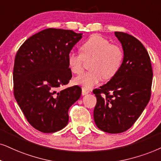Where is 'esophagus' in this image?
<instances>
[{
	"label": "esophagus",
	"instance_id": "obj_1",
	"mask_svg": "<svg viewBox=\"0 0 161 161\" xmlns=\"http://www.w3.org/2000/svg\"><path fill=\"white\" fill-rule=\"evenodd\" d=\"M88 93H89V92H88V91H87L85 90V89H82V96L87 95Z\"/></svg>",
	"mask_w": 161,
	"mask_h": 161
}]
</instances>
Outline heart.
<instances>
[{
    "mask_svg": "<svg viewBox=\"0 0 161 161\" xmlns=\"http://www.w3.org/2000/svg\"><path fill=\"white\" fill-rule=\"evenodd\" d=\"M123 59V52L120 47L111 44L106 38L100 36H93L81 47V53L70 51L68 63L70 70L80 74L84 70L85 61L92 60L91 72L82 74L74 79L75 84L85 90H89L98 85L103 78H112L120 68Z\"/></svg>",
    "mask_w": 161,
    "mask_h": 161,
    "instance_id": "1",
    "label": "heart"
}]
</instances>
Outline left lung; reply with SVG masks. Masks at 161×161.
I'll return each instance as SVG.
<instances>
[{"instance_id": "8db88e82", "label": "left lung", "mask_w": 161, "mask_h": 161, "mask_svg": "<svg viewBox=\"0 0 161 161\" xmlns=\"http://www.w3.org/2000/svg\"><path fill=\"white\" fill-rule=\"evenodd\" d=\"M114 34L123 47V63L115 76L93 93L96 125L111 134L122 133L134 125L149 102L153 77L150 57L141 42L125 32Z\"/></svg>"}]
</instances>
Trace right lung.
I'll use <instances>...</instances> for the list:
<instances>
[{
  "label": "right lung",
  "instance_id": "right-lung-1",
  "mask_svg": "<svg viewBox=\"0 0 161 161\" xmlns=\"http://www.w3.org/2000/svg\"><path fill=\"white\" fill-rule=\"evenodd\" d=\"M82 35L49 28L26 39L16 53L14 96L26 119L38 131L53 133L64 129L69 108L80 98L78 85L57 91L72 77L68 55Z\"/></svg>",
  "mask_w": 161,
  "mask_h": 161
}]
</instances>
